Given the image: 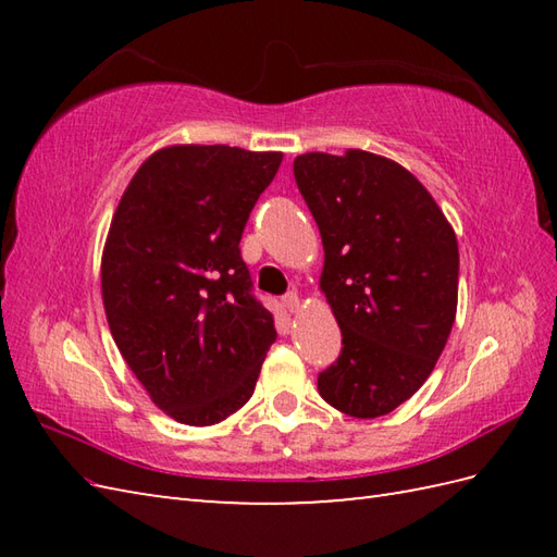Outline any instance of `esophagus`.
<instances>
[{
    "instance_id": "1",
    "label": "esophagus",
    "mask_w": 557,
    "mask_h": 557,
    "mask_svg": "<svg viewBox=\"0 0 557 557\" xmlns=\"http://www.w3.org/2000/svg\"><path fill=\"white\" fill-rule=\"evenodd\" d=\"M282 306H285V309H287L289 313H297V311H299V306H301V301H299V294H297V292H289V294H285V297H282Z\"/></svg>"
}]
</instances>
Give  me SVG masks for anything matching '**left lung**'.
<instances>
[{
	"label": "left lung",
	"mask_w": 557,
	"mask_h": 557,
	"mask_svg": "<svg viewBox=\"0 0 557 557\" xmlns=\"http://www.w3.org/2000/svg\"><path fill=\"white\" fill-rule=\"evenodd\" d=\"M294 180L321 230V289L342 330L318 393L349 417H385L445 349L457 313V236L417 176L373 152H306Z\"/></svg>",
	"instance_id": "8db88e82"
}]
</instances>
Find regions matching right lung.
Listing matches in <instances>:
<instances>
[{
	"label": "right lung",
	"mask_w": 557,
	"mask_h": 557,
	"mask_svg": "<svg viewBox=\"0 0 557 557\" xmlns=\"http://www.w3.org/2000/svg\"><path fill=\"white\" fill-rule=\"evenodd\" d=\"M282 152L172 146L140 164L102 251L112 337L150 399L186 425H212L253 395L272 342L242 234Z\"/></svg>",
	"instance_id": "right-lung-1"
}]
</instances>
